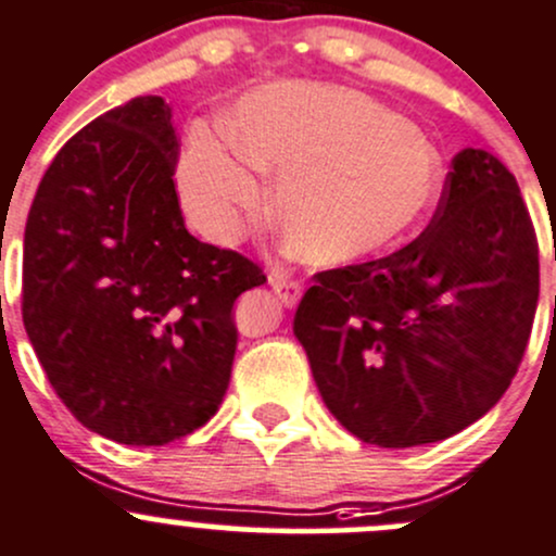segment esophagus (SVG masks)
I'll return each instance as SVG.
<instances>
[{
  "label": "esophagus",
  "mask_w": 556,
  "mask_h": 556,
  "mask_svg": "<svg viewBox=\"0 0 556 556\" xmlns=\"http://www.w3.org/2000/svg\"><path fill=\"white\" fill-rule=\"evenodd\" d=\"M270 289L276 291V296L283 307H294L302 296V283L296 278H291L286 270H270V278H267Z\"/></svg>",
  "instance_id": "1"
}]
</instances>
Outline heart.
<instances>
[{
    "mask_svg": "<svg viewBox=\"0 0 556 556\" xmlns=\"http://www.w3.org/2000/svg\"><path fill=\"white\" fill-rule=\"evenodd\" d=\"M230 128H194L176 168L187 219L216 243H232L262 216V170H278V227L318 267L386 254L442 194L444 163L431 139L353 88L262 85L238 101Z\"/></svg>",
    "mask_w": 556,
    "mask_h": 556,
    "instance_id": "obj_1",
    "label": "heart"
}]
</instances>
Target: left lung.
Wrapping results in <instances>:
<instances>
[{
    "instance_id": "left-lung-1",
    "label": "left lung",
    "mask_w": 556,
    "mask_h": 556,
    "mask_svg": "<svg viewBox=\"0 0 556 556\" xmlns=\"http://www.w3.org/2000/svg\"><path fill=\"white\" fill-rule=\"evenodd\" d=\"M313 280L294 337L324 404L366 444L420 447L511 386L538 307V240L511 170L466 147L409 245Z\"/></svg>"
}]
</instances>
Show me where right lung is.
Masks as SVG:
<instances>
[{"label":"right lung","instance_id":"obj_1","mask_svg":"<svg viewBox=\"0 0 556 556\" xmlns=\"http://www.w3.org/2000/svg\"><path fill=\"white\" fill-rule=\"evenodd\" d=\"M176 160L160 96L109 109L55 154L23 236V326L50 386L85 428L134 447L216 415L232 305L265 283L254 262L187 232Z\"/></svg>","mask_w":556,"mask_h":556}]
</instances>
